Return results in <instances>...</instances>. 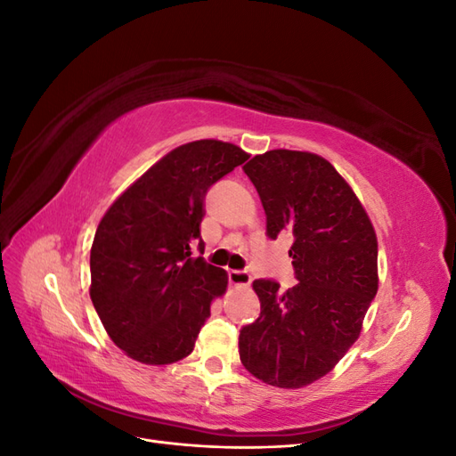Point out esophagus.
I'll use <instances>...</instances> for the list:
<instances>
[{
	"instance_id": "esophagus-1",
	"label": "esophagus",
	"mask_w": 456,
	"mask_h": 456,
	"mask_svg": "<svg viewBox=\"0 0 456 456\" xmlns=\"http://www.w3.org/2000/svg\"><path fill=\"white\" fill-rule=\"evenodd\" d=\"M228 281L232 285H249L251 283V273L247 270H230L228 272Z\"/></svg>"
}]
</instances>
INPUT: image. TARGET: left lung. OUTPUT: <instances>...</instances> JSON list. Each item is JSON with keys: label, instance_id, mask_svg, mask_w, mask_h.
Returning a JSON list of instances; mask_svg holds the SVG:
<instances>
[{"label": "left lung", "instance_id": "obj_1", "mask_svg": "<svg viewBox=\"0 0 456 456\" xmlns=\"http://www.w3.org/2000/svg\"><path fill=\"white\" fill-rule=\"evenodd\" d=\"M266 213V236L293 233L297 285L255 280L260 315L240 330L258 380L302 388L325 377L362 333L379 289L377 236L348 183L322 156L270 150L243 167Z\"/></svg>", "mask_w": 456, "mask_h": 456}]
</instances>
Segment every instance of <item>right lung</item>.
I'll return each instance as SVG.
<instances>
[{"label":"right lung","instance_id":"1","mask_svg":"<svg viewBox=\"0 0 456 456\" xmlns=\"http://www.w3.org/2000/svg\"><path fill=\"white\" fill-rule=\"evenodd\" d=\"M249 159L241 148L196 141L161 158L112 203L91 247V300L110 338L131 360L167 365L194 350L228 275L203 251V200Z\"/></svg>","mask_w":456,"mask_h":456}]
</instances>
